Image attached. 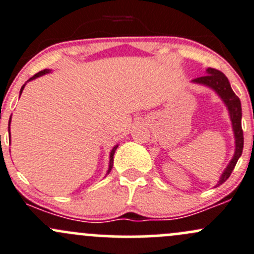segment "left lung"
Instances as JSON below:
<instances>
[{"label":"left lung","instance_id":"obj_1","mask_svg":"<svg viewBox=\"0 0 254 254\" xmlns=\"http://www.w3.org/2000/svg\"><path fill=\"white\" fill-rule=\"evenodd\" d=\"M208 74L203 75V77L194 78L192 82L199 83V84L208 85V87L213 88L216 93L219 94L223 101L226 104L227 109L230 111V119L232 122V128H234L235 139H236V150H235V155L230 164L227 165L226 170L221 175V179L219 181L218 186L223 185L225 181L230 177L231 172L234 171L235 166H236L237 160L241 156L242 149H244V130L241 126V117H242V109H241V101H240L239 96L234 93L231 89L229 79L226 75L220 70L215 68H208L206 69Z\"/></svg>","mask_w":254,"mask_h":254}]
</instances>
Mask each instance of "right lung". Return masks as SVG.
<instances>
[{"instance_id":"obj_1","label":"right lung","mask_w":254,"mask_h":254,"mask_svg":"<svg viewBox=\"0 0 254 254\" xmlns=\"http://www.w3.org/2000/svg\"><path fill=\"white\" fill-rule=\"evenodd\" d=\"M46 73H49V69H44V70H40V72L39 73H36V74H34L33 77L31 78H29V80H31V79H35V78H38V77H40V75H43V74H46ZM29 80H28V82H29ZM24 87H25V84L23 85L22 87V89H20V94H22V91H23V89H24ZM9 124H10V119H9ZM9 128V127H8ZM9 135H10V133H9ZM10 138V137H9ZM10 140V139H9ZM117 149V145L116 146H114V149H112L111 150V154H110V164H109V170H108V174L110 171H111V169H112V165H114V154H115V150H116Z\"/></svg>"}]
</instances>
